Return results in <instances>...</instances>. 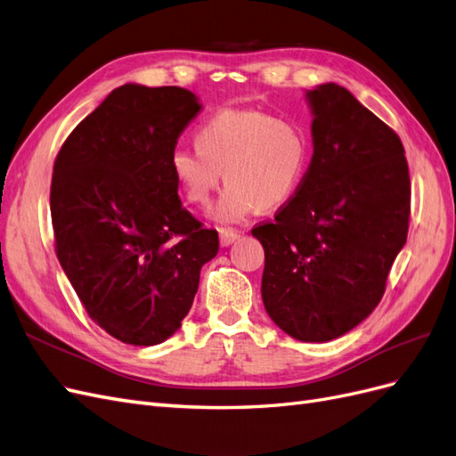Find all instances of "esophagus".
Returning a JSON list of instances; mask_svg holds the SVG:
<instances>
[{"mask_svg":"<svg viewBox=\"0 0 456 456\" xmlns=\"http://www.w3.org/2000/svg\"><path fill=\"white\" fill-rule=\"evenodd\" d=\"M218 238H220V245L230 247L233 241L240 240V232H233L230 228H220L218 230Z\"/></svg>","mask_w":456,"mask_h":456,"instance_id":"1","label":"esophagus"}]
</instances>
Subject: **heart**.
Instances as JSON below:
<instances>
[{"instance_id":"b5f03b06","label":"heart","mask_w":456,"mask_h":456,"mask_svg":"<svg viewBox=\"0 0 456 456\" xmlns=\"http://www.w3.org/2000/svg\"><path fill=\"white\" fill-rule=\"evenodd\" d=\"M196 144L176 146L169 169L183 196L200 207L211 201L224 176L213 209L220 224H240L262 207L291 200L310 158L306 131L297 121L256 108L218 110L198 127Z\"/></svg>"}]
</instances>
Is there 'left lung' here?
Returning a JSON list of instances; mask_svg holds the SVG:
<instances>
[{"instance_id": "8db88e82", "label": "left lung", "mask_w": 456, "mask_h": 456, "mask_svg": "<svg viewBox=\"0 0 456 456\" xmlns=\"http://www.w3.org/2000/svg\"><path fill=\"white\" fill-rule=\"evenodd\" d=\"M314 156L295 198L251 233L265 247L262 302L300 342L367 320L407 241L411 181L399 136L342 86L306 91Z\"/></svg>"}]
</instances>
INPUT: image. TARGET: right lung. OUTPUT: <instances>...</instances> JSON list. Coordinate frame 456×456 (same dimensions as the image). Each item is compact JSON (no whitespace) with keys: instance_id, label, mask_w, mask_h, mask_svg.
Returning a JSON list of instances; mask_svg holds the SVG:
<instances>
[{"instance_id":"1","label":"right lung","mask_w":456,"mask_h":456,"mask_svg":"<svg viewBox=\"0 0 456 456\" xmlns=\"http://www.w3.org/2000/svg\"><path fill=\"white\" fill-rule=\"evenodd\" d=\"M201 102L183 87L126 84L68 136L53 169L57 256L91 320L133 346L173 337L218 253L178 200L169 156Z\"/></svg>"}]
</instances>
